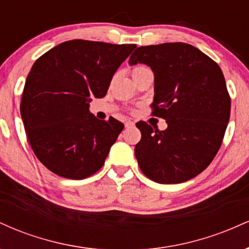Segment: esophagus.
<instances>
[{
	"mask_svg": "<svg viewBox=\"0 0 249 249\" xmlns=\"http://www.w3.org/2000/svg\"><path fill=\"white\" fill-rule=\"evenodd\" d=\"M132 126H134V123L133 122L128 121V122L125 123V127H132Z\"/></svg>",
	"mask_w": 249,
	"mask_h": 249,
	"instance_id": "obj_1",
	"label": "esophagus"
}]
</instances>
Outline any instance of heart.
I'll list each match as a JSON object with an SVG mask.
<instances>
[{"label": "heart", "instance_id": "b5f03b06", "mask_svg": "<svg viewBox=\"0 0 249 249\" xmlns=\"http://www.w3.org/2000/svg\"><path fill=\"white\" fill-rule=\"evenodd\" d=\"M147 71H151L150 68L146 67V65L144 64H136L134 67H132V70H131V72H132V77H134L142 75V73L144 72H147Z\"/></svg>", "mask_w": 249, "mask_h": 249}]
</instances>
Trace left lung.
<instances>
[{
    "label": "left lung",
    "instance_id": "obj_1",
    "mask_svg": "<svg viewBox=\"0 0 249 249\" xmlns=\"http://www.w3.org/2000/svg\"><path fill=\"white\" fill-rule=\"evenodd\" d=\"M146 64L154 73L152 115L164 118L159 131L137 123L142 139L134 154L142 172L159 184H179L201 173L224 139L231 97L221 69L186 43L139 47L128 64Z\"/></svg>",
    "mask_w": 249,
    "mask_h": 249
}]
</instances>
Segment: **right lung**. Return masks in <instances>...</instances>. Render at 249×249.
Segmentation results:
<instances>
[{
	"mask_svg": "<svg viewBox=\"0 0 249 249\" xmlns=\"http://www.w3.org/2000/svg\"><path fill=\"white\" fill-rule=\"evenodd\" d=\"M136 47L72 39L34 63L19 110L34 153L51 172L81 180L104 165L124 124L113 117L97 119L89 103L107 95L112 76Z\"/></svg>",
	"mask_w": 249,
	"mask_h": 249,
	"instance_id": "add662e5",
	"label": "right lung"
}]
</instances>
